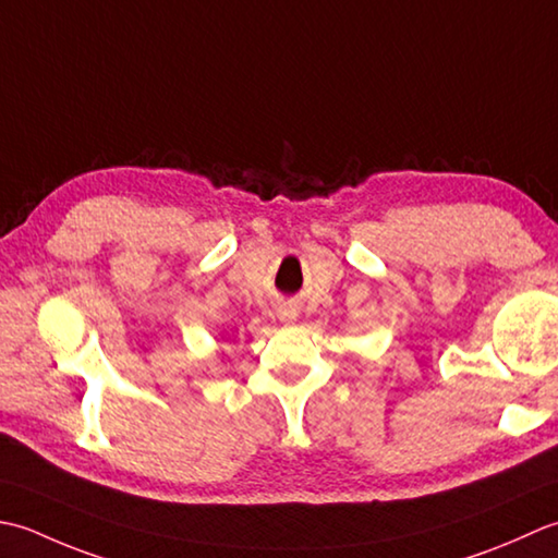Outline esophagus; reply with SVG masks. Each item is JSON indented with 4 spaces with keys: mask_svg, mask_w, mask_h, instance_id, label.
<instances>
[{
    "mask_svg": "<svg viewBox=\"0 0 558 558\" xmlns=\"http://www.w3.org/2000/svg\"><path fill=\"white\" fill-rule=\"evenodd\" d=\"M279 320L293 323L295 320V308H291V305H283V308H279Z\"/></svg>",
    "mask_w": 558,
    "mask_h": 558,
    "instance_id": "34e87169",
    "label": "esophagus"
}]
</instances>
